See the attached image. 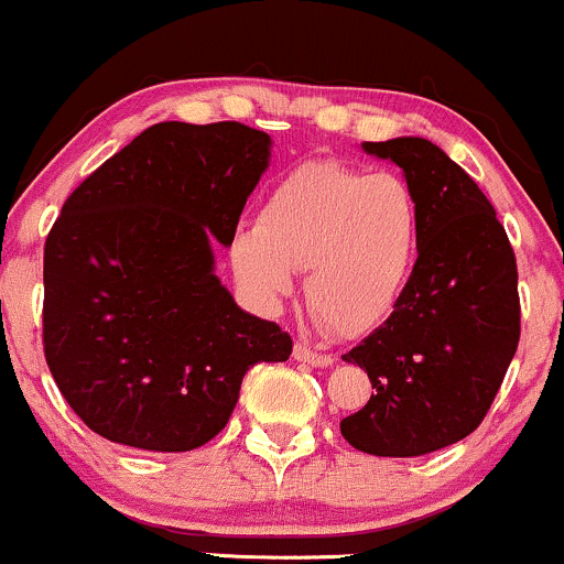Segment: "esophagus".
Here are the masks:
<instances>
[{
    "label": "esophagus",
    "instance_id": "obj_1",
    "mask_svg": "<svg viewBox=\"0 0 564 564\" xmlns=\"http://www.w3.org/2000/svg\"><path fill=\"white\" fill-rule=\"evenodd\" d=\"M294 358L302 364H311V367H329V364H334L332 356H326V352H315L302 343L294 345Z\"/></svg>",
    "mask_w": 564,
    "mask_h": 564
}]
</instances>
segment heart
<instances>
[{"label":"heart","mask_w":564,"mask_h":564,"mask_svg":"<svg viewBox=\"0 0 564 564\" xmlns=\"http://www.w3.org/2000/svg\"><path fill=\"white\" fill-rule=\"evenodd\" d=\"M420 246L423 208L404 176L311 160L278 178L257 225L235 232L230 262L268 305L292 292L294 270L307 268L311 313L339 337H356L395 311Z\"/></svg>","instance_id":"b5f03b06"}]
</instances>
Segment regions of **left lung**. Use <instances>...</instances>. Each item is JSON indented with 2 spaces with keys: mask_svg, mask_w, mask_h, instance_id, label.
<instances>
[{
  "mask_svg": "<svg viewBox=\"0 0 564 564\" xmlns=\"http://www.w3.org/2000/svg\"><path fill=\"white\" fill-rule=\"evenodd\" d=\"M361 147L417 192L423 246L395 311L343 356L375 393L339 431L361 453L417 457L466 438L490 410L519 345L517 257L485 192L429 139Z\"/></svg>",
  "mask_w": 564,
  "mask_h": 564,
  "instance_id": "left-lung-1",
  "label": "left lung"
}]
</instances>
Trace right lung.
Instances as JSON below:
<instances>
[{
  "label": "right lung",
  "instance_id": "1",
  "mask_svg": "<svg viewBox=\"0 0 564 564\" xmlns=\"http://www.w3.org/2000/svg\"><path fill=\"white\" fill-rule=\"evenodd\" d=\"M270 144L240 122H158L66 197L45 243L42 339L98 436L203 447L253 364L292 356V337L240 311L214 272V238L232 243Z\"/></svg>",
  "mask_w": 564,
  "mask_h": 564
}]
</instances>
